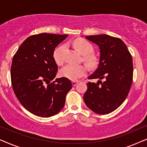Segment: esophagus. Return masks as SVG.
Wrapping results in <instances>:
<instances>
[{
	"label": "esophagus",
	"mask_w": 147,
	"mask_h": 147,
	"mask_svg": "<svg viewBox=\"0 0 147 147\" xmlns=\"http://www.w3.org/2000/svg\"><path fill=\"white\" fill-rule=\"evenodd\" d=\"M78 81H72L71 82V84H72V86H76V84H78Z\"/></svg>",
	"instance_id": "esophagus-1"
}]
</instances>
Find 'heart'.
Masks as SVG:
<instances>
[{
	"label": "heart",
	"mask_w": 147,
	"mask_h": 147,
	"mask_svg": "<svg viewBox=\"0 0 147 147\" xmlns=\"http://www.w3.org/2000/svg\"><path fill=\"white\" fill-rule=\"evenodd\" d=\"M74 45L76 49L84 55V59L88 65L94 67L97 63L96 57L92 53L94 51L92 44L85 39H78L74 42ZM65 46L61 45L56 48L53 52V57L55 63L61 64L63 62V51ZM88 68L84 65H74L67 64L62 68L60 71V75L62 77L67 78L72 81H76L79 78L83 77L87 74Z\"/></svg>",
	"instance_id": "1"
}]
</instances>
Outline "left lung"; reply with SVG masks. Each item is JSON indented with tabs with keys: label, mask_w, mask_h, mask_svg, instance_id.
<instances>
[{
	"label": "left lung",
	"mask_w": 147,
	"mask_h": 147,
	"mask_svg": "<svg viewBox=\"0 0 147 147\" xmlns=\"http://www.w3.org/2000/svg\"><path fill=\"white\" fill-rule=\"evenodd\" d=\"M86 38L99 46L100 57L98 68L88 77L99 80L87 84L84 102L95 113L109 114L123 103L130 91L133 78L132 55L119 38L104 34Z\"/></svg>",
	"instance_id": "left-lung-1"
}]
</instances>
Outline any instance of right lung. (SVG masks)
Returning <instances> with one entry per match:
<instances>
[{
	"label": "right lung",
	"instance_id": "1",
	"mask_svg": "<svg viewBox=\"0 0 147 147\" xmlns=\"http://www.w3.org/2000/svg\"><path fill=\"white\" fill-rule=\"evenodd\" d=\"M68 35L41 33L30 36L14 55L11 84L17 99L31 113L41 117L55 115L63 108L72 84L65 78H55L57 65L55 48Z\"/></svg>",
	"mask_w": 147,
	"mask_h": 147
}]
</instances>
